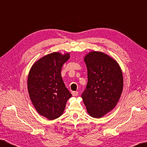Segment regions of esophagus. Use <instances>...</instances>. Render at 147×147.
I'll return each mask as SVG.
<instances>
[{"mask_svg":"<svg viewBox=\"0 0 147 147\" xmlns=\"http://www.w3.org/2000/svg\"><path fill=\"white\" fill-rule=\"evenodd\" d=\"M71 94H72L73 96H77L78 94V92L77 91H74L71 92Z\"/></svg>","mask_w":147,"mask_h":147,"instance_id":"obj_1","label":"esophagus"}]
</instances>
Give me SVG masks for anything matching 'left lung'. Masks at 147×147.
<instances>
[{
	"label": "left lung",
	"mask_w": 147,
	"mask_h": 147,
	"mask_svg": "<svg viewBox=\"0 0 147 147\" xmlns=\"http://www.w3.org/2000/svg\"><path fill=\"white\" fill-rule=\"evenodd\" d=\"M84 61L88 82L82 97L89 115L100 118L119 100L123 86L122 71L115 60L101 52L88 53Z\"/></svg>",
	"instance_id": "1"
}]
</instances>
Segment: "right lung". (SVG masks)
<instances>
[{
	"mask_svg": "<svg viewBox=\"0 0 147 147\" xmlns=\"http://www.w3.org/2000/svg\"><path fill=\"white\" fill-rule=\"evenodd\" d=\"M70 53L53 52L35 62L28 76V94L35 109L40 115L54 120L62 115L67 101L71 94L61 76L63 63Z\"/></svg>",
	"mask_w": 147,
	"mask_h": 147,
	"instance_id": "1",
	"label": "right lung"
}]
</instances>
